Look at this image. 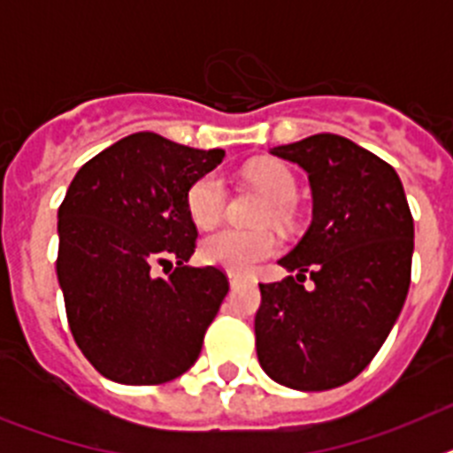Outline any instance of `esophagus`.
I'll return each instance as SVG.
<instances>
[{
  "label": "esophagus",
  "instance_id": "1",
  "mask_svg": "<svg viewBox=\"0 0 453 453\" xmlns=\"http://www.w3.org/2000/svg\"><path fill=\"white\" fill-rule=\"evenodd\" d=\"M240 283H242V279H240V276L229 274V286H231V288H238Z\"/></svg>",
  "mask_w": 453,
  "mask_h": 453
}]
</instances>
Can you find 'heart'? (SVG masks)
Here are the masks:
<instances>
[{
    "label": "heart",
    "instance_id": "heart-1",
    "mask_svg": "<svg viewBox=\"0 0 453 453\" xmlns=\"http://www.w3.org/2000/svg\"><path fill=\"white\" fill-rule=\"evenodd\" d=\"M250 181L267 195L283 215V208L297 199L295 174L283 163L261 161L247 172ZM226 208V183L219 174L211 172L192 183L188 190V213L197 226H213ZM276 251V238L267 231H245L224 226L202 240L199 254L208 265L222 267L234 274H250L256 265Z\"/></svg>",
    "mask_w": 453,
    "mask_h": 453
}]
</instances>
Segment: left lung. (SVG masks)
I'll return each instance as SVG.
<instances>
[{
    "label": "left lung",
    "instance_id": "1",
    "mask_svg": "<svg viewBox=\"0 0 453 453\" xmlns=\"http://www.w3.org/2000/svg\"><path fill=\"white\" fill-rule=\"evenodd\" d=\"M270 154L308 174L313 219L279 261L297 274L258 283L256 354L281 386L329 390L370 365L402 313L413 215L397 172L342 135H311ZM306 273L313 287L303 286Z\"/></svg>",
    "mask_w": 453,
    "mask_h": 453
}]
</instances>
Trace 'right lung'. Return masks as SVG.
Masks as SVG:
<instances>
[{"instance_id":"1","label":"right lung","mask_w":453,"mask_h":453,"mask_svg":"<svg viewBox=\"0 0 453 453\" xmlns=\"http://www.w3.org/2000/svg\"><path fill=\"white\" fill-rule=\"evenodd\" d=\"M222 158L140 131L72 179L56 274L79 349L111 381L158 386L199 358L229 281L218 267L186 265L197 238L188 190ZM172 265L167 277L155 274Z\"/></svg>"}]
</instances>
